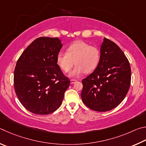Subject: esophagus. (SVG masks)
I'll return each instance as SVG.
<instances>
[{
	"label": "esophagus",
	"instance_id": "34e87169",
	"mask_svg": "<svg viewBox=\"0 0 146 146\" xmlns=\"http://www.w3.org/2000/svg\"><path fill=\"white\" fill-rule=\"evenodd\" d=\"M76 82V80H74V79H72V80H70V84H74Z\"/></svg>",
	"mask_w": 146,
	"mask_h": 146
}]
</instances>
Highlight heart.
I'll list each match as a JSON object with an SVG mask.
<instances>
[{
    "label": "heart",
    "mask_w": 146,
    "mask_h": 146,
    "mask_svg": "<svg viewBox=\"0 0 146 146\" xmlns=\"http://www.w3.org/2000/svg\"><path fill=\"white\" fill-rule=\"evenodd\" d=\"M100 60V50L96 46L90 45L83 41H76L66 48V52H59L56 56V63L65 72L70 70L74 64V68L69 76L78 78L85 72H90L95 69Z\"/></svg>",
    "instance_id": "heart-1"
}]
</instances>
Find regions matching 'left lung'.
Segmentation results:
<instances>
[{
	"label": "left lung",
	"mask_w": 146,
	"mask_h": 146,
	"mask_svg": "<svg viewBox=\"0 0 146 146\" xmlns=\"http://www.w3.org/2000/svg\"><path fill=\"white\" fill-rule=\"evenodd\" d=\"M129 61L116 43L104 38L100 60L92 73L82 80L83 103L97 111H107L124 100L131 83Z\"/></svg>",
	"instance_id": "1"
}]
</instances>
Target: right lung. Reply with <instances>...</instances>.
<instances>
[{"mask_svg":"<svg viewBox=\"0 0 146 146\" xmlns=\"http://www.w3.org/2000/svg\"><path fill=\"white\" fill-rule=\"evenodd\" d=\"M62 46L58 38H38L17 61L15 93L24 108L33 113L47 115L56 111L70 86V80L56 63Z\"/></svg>","mask_w":146,"mask_h":146,"instance_id":"obj_1","label":"right lung"}]
</instances>
